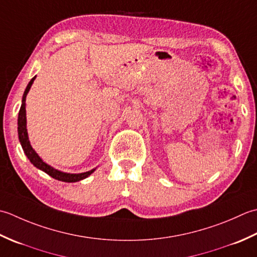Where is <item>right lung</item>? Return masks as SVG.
I'll return each instance as SVG.
<instances>
[{
    "instance_id": "obj_1",
    "label": "right lung",
    "mask_w": 257,
    "mask_h": 257,
    "mask_svg": "<svg viewBox=\"0 0 257 257\" xmlns=\"http://www.w3.org/2000/svg\"><path fill=\"white\" fill-rule=\"evenodd\" d=\"M35 77L36 76H34L32 80L29 82L28 86H26V88H25L23 97H22V105H21L20 112H19V118H18L19 140H20L21 145H22L24 153L26 156H28V159L30 160L31 163H32L35 167H38V169H40L41 171L45 172L46 174H49L51 177H53V179H55L57 181L73 183V182H78L81 180H84L87 176H90L92 173L95 171V169H93L88 172H84V173H78V174H71V173H64V172H61L59 170H55L54 167L50 166L49 164H46L45 162L42 161V159L40 158L38 153H36V152L33 150V148L30 144L29 136H28V130H26L25 99H26V95H28L31 86H32V84H33Z\"/></svg>"
}]
</instances>
